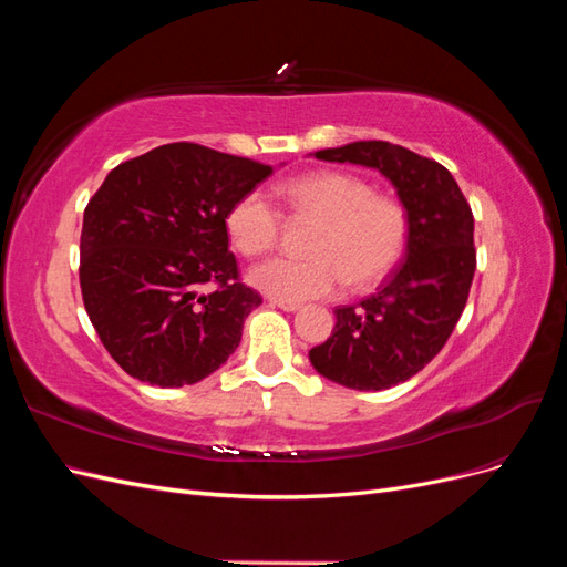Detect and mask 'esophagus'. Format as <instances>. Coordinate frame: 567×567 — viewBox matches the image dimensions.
Returning <instances> with one entry per match:
<instances>
[{
    "mask_svg": "<svg viewBox=\"0 0 567 567\" xmlns=\"http://www.w3.org/2000/svg\"><path fill=\"white\" fill-rule=\"evenodd\" d=\"M269 305L279 307V310H284V312H298V310H300V302H293V300H281V298H269Z\"/></svg>",
    "mask_w": 567,
    "mask_h": 567,
    "instance_id": "obj_1",
    "label": "esophagus"
}]
</instances>
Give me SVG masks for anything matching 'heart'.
<instances>
[{"label": "heart", "mask_w": 567, "mask_h": 567, "mask_svg": "<svg viewBox=\"0 0 567 567\" xmlns=\"http://www.w3.org/2000/svg\"><path fill=\"white\" fill-rule=\"evenodd\" d=\"M288 213L315 221L302 260L274 257L250 269V284L281 300H315L340 293L342 286L369 288L402 260L409 241L406 208L350 173H312L284 186ZM225 227L238 252L265 255L279 244L284 219L267 194H244L227 210Z\"/></svg>", "instance_id": "heart-1"}]
</instances>
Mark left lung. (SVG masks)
<instances>
[{
	"label": "left lung",
	"instance_id": "obj_1",
	"mask_svg": "<svg viewBox=\"0 0 567 567\" xmlns=\"http://www.w3.org/2000/svg\"><path fill=\"white\" fill-rule=\"evenodd\" d=\"M315 156L375 167L409 215L402 265L367 300L338 307L333 333L310 350L329 381L385 390L431 364L456 329L475 274L471 205L447 167L398 144L354 142Z\"/></svg>",
	"mask_w": 567,
	"mask_h": 567
}]
</instances>
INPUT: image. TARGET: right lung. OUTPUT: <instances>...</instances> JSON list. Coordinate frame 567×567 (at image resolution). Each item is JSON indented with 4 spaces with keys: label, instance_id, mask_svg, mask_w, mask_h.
Wrapping results in <instances>:
<instances>
[{
    "label": "right lung",
    "instance_id": "obj_1",
    "mask_svg": "<svg viewBox=\"0 0 567 567\" xmlns=\"http://www.w3.org/2000/svg\"><path fill=\"white\" fill-rule=\"evenodd\" d=\"M271 165L177 142L113 167L84 208L80 288L109 354L132 379L182 388L217 371L262 302L225 227ZM213 282V295L197 288Z\"/></svg>",
    "mask_w": 567,
    "mask_h": 567
}]
</instances>
